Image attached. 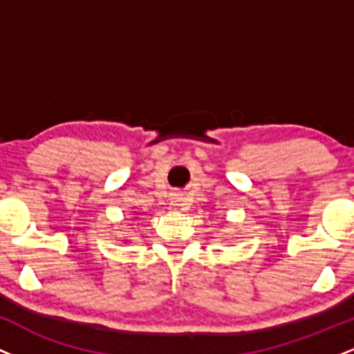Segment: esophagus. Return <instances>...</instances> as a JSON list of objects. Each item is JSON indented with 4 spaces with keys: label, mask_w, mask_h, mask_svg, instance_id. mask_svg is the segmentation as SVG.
Here are the masks:
<instances>
[{
    "label": "esophagus",
    "mask_w": 354,
    "mask_h": 354,
    "mask_svg": "<svg viewBox=\"0 0 354 354\" xmlns=\"http://www.w3.org/2000/svg\"><path fill=\"white\" fill-rule=\"evenodd\" d=\"M169 200H171V206H174V208H180V206H185V196H183L181 193H173Z\"/></svg>",
    "instance_id": "esophagus-1"
}]
</instances>
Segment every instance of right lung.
Here are the masks:
<instances>
[{
  "mask_svg": "<svg viewBox=\"0 0 354 354\" xmlns=\"http://www.w3.org/2000/svg\"><path fill=\"white\" fill-rule=\"evenodd\" d=\"M123 241H124V243H129V239H123Z\"/></svg>",
  "mask_w": 354,
  "mask_h": 354,
  "instance_id": "1",
  "label": "right lung"
}]
</instances>
